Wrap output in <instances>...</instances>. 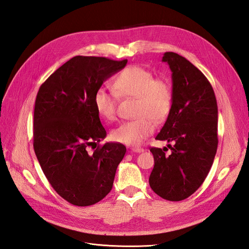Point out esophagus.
Returning a JSON list of instances; mask_svg holds the SVG:
<instances>
[{
    "mask_svg": "<svg viewBox=\"0 0 249 249\" xmlns=\"http://www.w3.org/2000/svg\"><path fill=\"white\" fill-rule=\"evenodd\" d=\"M131 152L140 154V153H143V152H144V148L139 147V146H134V147H132V148H131Z\"/></svg>",
    "mask_w": 249,
    "mask_h": 249,
    "instance_id": "34e87169",
    "label": "esophagus"
}]
</instances>
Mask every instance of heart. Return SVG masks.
Instances as JSON below:
<instances>
[{
    "mask_svg": "<svg viewBox=\"0 0 249 249\" xmlns=\"http://www.w3.org/2000/svg\"><path fill=\"white\" fill-rule=\"evenodd\" d=\"M113 89L120 97H135L134 115L112 131L114 141L126 145H138L155 130L158 123L166 119L172 106V88L163 78H155L154 73L138 65L125 67L113 80ZM97 112L108 120L116 116L117 97L113 92L100 88L94 94Z\"/></svg>",
    "mask_w": 249,
    "mask_h": 249,
    "instance_id": "heart-1",
    "label": "heart"
}]
</instances>
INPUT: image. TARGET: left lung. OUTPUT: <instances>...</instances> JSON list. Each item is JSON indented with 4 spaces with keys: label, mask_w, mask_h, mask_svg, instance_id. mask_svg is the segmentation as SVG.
<instances>
[{
    "label": "left lung",
    "mask_w": 249,
    "mask_h": 249,
    "mask_svg": "<svg viewBox=\"0 0 249 249\" xmlns=\"http://www.w3.org/2000/svg\"><path fill=\"white\" fill-rule=\"evenodd\" d=\"M172 72V106L157 140L173 142L165 148L152 147L155 166L149 186L164 199L189 197L203 183L217 152L218 108L212 85L197 67L177 53L162 58Z\"/></svg>",
    "instance_id": "obj_1"
}]
</instances>
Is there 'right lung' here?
I'll use <instances>...</instances> for the list:
<instances>
[{"instance_id": "1", "label": "right lung", "mask_w": 249, "mask_h": 249, "mask_svg": "<svg viewBox=\"0 0 249 249\" xmlns=\"http://www.w3.org/2000/svg\"><path fill=\"white\" fill-rule=\"evenodd\" d=\"M105 57L76 56L40 86L34 108L33 146L55 191L71 205L87 207L111 191L126 148L107 142L94 94L126 65ZM97 145L93 152L89 146Z\"/></svg>"}]
</instances>
